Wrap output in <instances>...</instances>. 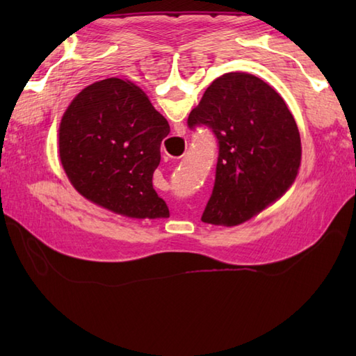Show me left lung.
<instances>
[{
  "label": "left lung",
  "mask_w": 356,
  "mask_h": 356,
  "mask_svg": "<svg viewBox=\"0 0 356 356\" xmlns=\"http://www.w3.org/2000/svg\"><path fill=\"white\" fill-rule=\"evenodd\" d=\"M188 127H207L218 145L216 180L202 222L236 226L259 214L297 177L301 140L283 97L249 73L213 81Z\"/></svg>",
  "instance_id": "8db88e82"
}]
</instances>
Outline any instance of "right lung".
<instances>
[{"instance_id": "obj_1", "label": "right lung", "mask_w": 356, "mask_h": 356, "mask_svg": "<svg viewBox=\"0 0 356 356\" xmlns=\"http://www.w3.org/2000/svg\"><path fill=\"white\" fill-rule=\"evenodd\" d=\"M166 119L133 82L108 78L74 97L59 125V157L76 190L113 213L170 217L153 188Z\"/></svg>"}]
</instances>
